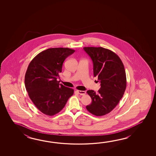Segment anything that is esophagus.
Wrapping results in <instances>:
<instances>
[{
  "mask_svg": "<svg viewBox=\"0 0 156 156\" xmlns=\"http://www.w3.org/2000/svg\"><path fill=\"white\" fill-rule=\"evenodd\" d=\"M77 92L80 95H85L86 94V92L85 91H81V90H77Z\"/></svg>",
  "mask_w": 156,
  "mask_h": 156,
  "instance_id": "esophagus-1",
  "label": "esophagus"
}]
</instances>
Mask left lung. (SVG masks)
Masks as SVG:
<instances>
[{
	"instance_id": "8db88e82",
	"label": "left lung",
	"mask_w": 156,
	"mask_h": 156,
	"mask_svg": "<svg viewBox=\"0 0 156 156\" xmlns=\"http://www.w3.org/2000/svg\"><path fill=\"white\" fill-rule=\"evenodd\" d=\"M93 62L94 77L101 87L98 93L88 90L92 99L86 106L90 113L103 116L112 111L122 98L126 86V73L122 60L116 53L101 47H83Z\"/></svg>"
}]
</instances>
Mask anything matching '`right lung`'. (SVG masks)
I'll list each match as a JSON object with an SVG mask.
<instances>
[{"label":"right lung","instance_id":"1","mask_svg":"<svg viewBox=\"0 0 156 156\" xmlns=\"http://www.w3.org/2000/svg\"><path fill=\"white\" fill-rule=\"evenodd\" d=\"M69 48H51L38 53L30 61L25 75L26 89L30 99L42 113L53 116L65 106L73 89L57 79L63 62L75 52Z\"/></svg>","mask_w":156,"mask_h":156}]
</instances>
